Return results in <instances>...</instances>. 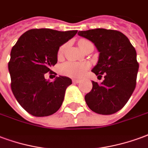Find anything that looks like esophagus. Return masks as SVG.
Instances as JSON below:
<instances>
[{
	"label": "esophagus",
	"instance_id": "1",
	"mask_svg": "<svg viewBox=\"0 0 148 148\" xmlns=\"http://www.w3.org/2000/svg\"><path fill=\"white\" fill-rule=\"evenodd\" d=\"M79 82H80V80H79V79H73V84H79Z\"/></svg>",
	"mask_w": 148,
	"mask_h": 148
}]
</instances>
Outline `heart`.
Here are the masks:
<instances>
[{
	"label": "heart",
	"instance_id": "b5f03b06",
	"mask_svg": "<svg viewBox=\"0 0 148 148\" xmlns=\"http://www.w3.org/2000/svg\"><path fill=\"white\" fill-rule=\"evenodd\" d=\"M91 42L86 39H80L79 41L78 45L80 47V49L83 50ZM64 49H65V45H63L59 48L58 53V57H61L63 55ZM88 67H89V65L87 63L68 62V63H65L61 67V72L64 75L78 77V76H81L85 73V71L88 69Z\"/></svg>",
	"mask_w": 148,
	"mask_h": 148
}]
</instances>
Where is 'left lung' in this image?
I'll return each instance as SVG.
<instances>
[{"label": "left lung", "instance_id": "obj_1", "mask_svg": "<svg viewBox=\"0 0 148 148\" xmlns=\"http://www.w3.org/2000/svg\"><path fill=\"white\" fill-rule=\"evenodd\" d=\"M78 35L90 40L99 52L92 69L101 84L92 81V89L85 95L88 107L95 113L108 115L116 113L130 99L136 84L139 64L136 51L125 34L103 28L79 31Z\"/></svg>", "mask_w": 148, "mask_h": 148}]
</instances>
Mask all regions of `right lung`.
Here are the masks:
<instances>
[{"label": "right lung", "mask_w": 148, "mask_h": 148, "mask_svg": "<svg viewBox=\"0 0 148 148\" xmlns=\"http://www.w3.org/2000/svg\"><path fill=\"white\" fill-rule=\"evenodd\" d=\"M77 31L31 29L23 34L12 47L8 62L14 96L29 114L46 117L60 109L72 79L59 75L53 81L45 78L58 62V49Z\"/></svg>", "instance_id": "add662e5"}]
</instances>
